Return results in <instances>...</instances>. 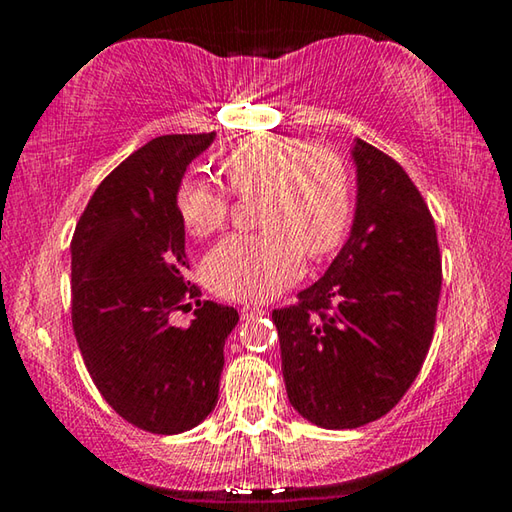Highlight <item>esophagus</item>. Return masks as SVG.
Segmentation results:
<instances>
[{
	"label": "esophagus",
	"instance_id": "1",
	"mask_svg": "<svg viewBox=\"0 0 512 512\" xmlns=\"http://www.w3.org/2000/svg\"><path fill=\"white\" fill-rule=\"evenodd\" d=\"M264 314H266L264 307H257V305H244V307H241V316H244L246 320H248V318L264 316Z\"/></svg>",
	"mask_w": 512,
	"mask_h": 512
}]
</instances>
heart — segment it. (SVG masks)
<instances>
[{"label": "heart", "mask_w": 512, "mask_h": 512, "mask_svg": "<svg viewBox=\"0 0 512 512\" xmlns=\"http://www.w3.org/2000/svg\"><path fill=\"white\" fill-rule=\"evenodd\" d=\"M237 194H262L259 235H232L205 257V280L232 300H268L302 273L305 250L323 257L341 244L352 219V178L339 153L302 137L259 135L223 155ZM176 212L189 235L207 237L230 214V198L210 180L187 176Z\"/></svg>", "instance_id": "obj_1"}]
</instances>
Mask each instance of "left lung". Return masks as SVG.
<instances>
[{"label":"left lung","instance_id":"left-lung-1","mask_svg":"<svg viewBox=\"0 0 512 512\" xmlns=\"http://www.w3.org/2000/svg\"><path fill=\"white\" fill-rule=\"evenodd\" d=\"M357 210L325 275L275 309L293 409L323 429H357L402 400L427 357L443 284L431 212L406 171L354 140Z\"/></svg>","mask_w":512,"mask_h":512}]
</instances>
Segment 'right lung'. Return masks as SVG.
I'll use <instances>...</instances> for the list:
<instances>
[{"label":"right lung","instance_id":"right-lung-1","mask_svg":"<svg viewBox=\"0 0 512 512\" xmlns=\"http://www.w3.org/2000/svg\"><path fill=\"white\" fill-rule=\"evenodd\" d=\"M214 137L162 135L128 155L92 194L72 239V325L85 368L121 418L162 436L214 411L223 345L239 320L235 307L198 300L201 289L185 280L176 189ZM187 299L197 300L195 320L171 326Z\"/></svg>","mask_w":512,"mask_h":512}]
</instances>
